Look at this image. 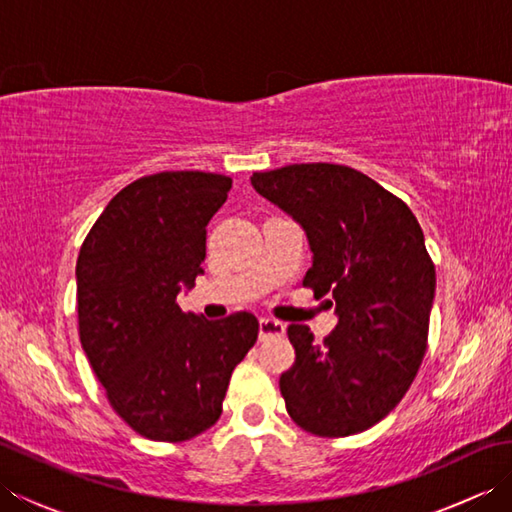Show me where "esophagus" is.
Returning a JSON list of instances; mask_svg holds the SVG:
<instances>
[{"mask_svg": "<svg viewBox=\"0 0 512 512\" xmlns=\"http://www.w3.org/2000/svg\"><path fill=\"white\" fill-rule=\"evenodd\" d=\"M286 332V325L281 321L275 319H259V339L266 341V339H273V336H284Z\"/></svg>", "mask_w": 512, "mask_h": 512, "instance_id": "obj_1", "label": "esophagus"}]
</instances>
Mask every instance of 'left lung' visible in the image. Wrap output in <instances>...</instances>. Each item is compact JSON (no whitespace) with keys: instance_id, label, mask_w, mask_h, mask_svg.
I'll return each instance as SVG.
<instances>
[{"instance_id":"8db88e82","label":"left lung","mask_w":512,"mask_h":512,"mask_svg":"<svg viewBox=\"0 0 512 512\" xmlns=\"http://www.w3.org/2000/svg\"><path fill=\"white\" fill-rule=\"evenodd\" d=\"M253 187L308 235L303 286L330 295L339 323L314 343L290 323L295 363L279 389L288 416L321 438H345L383 420L427 352L436 266L409 206L365 173L330 162L253 173Z\"/></svg>"}]
</instances>
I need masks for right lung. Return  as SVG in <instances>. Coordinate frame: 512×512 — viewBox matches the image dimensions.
I'll return each instance as SVG.
<instances>
[{
	"label": "right lung",
	"instance_id": "1",
	"mask_svg": "<svg viewBox=\"0 0 512 512\" xmlns=\"http://www.w3.org/2000/svg\"><path fill=\"white\" fill-rule=\"evenodd\" d=\"M233 180L162 171L118 191L76 259L83 352L112 409L140 436L184 442L222 413L233 369L257 341L259 321L182 312L206 257V224Z\"/></svg>",
	"mask_w": 512,
	"mask_h": 512
}]
</instances>
